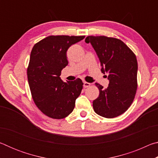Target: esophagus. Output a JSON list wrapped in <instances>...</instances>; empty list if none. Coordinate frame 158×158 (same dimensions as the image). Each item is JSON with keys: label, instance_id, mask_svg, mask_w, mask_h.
<instances>
[{"label": "esophagus", "instance_id": "34e87169", "mask_svg": "<svg viewBox=\"0 0 158 158\" xmlns=\"http://www.w3.org/2000/svg\"><path fill=\"white\" fill-rule=\"evenodd\" d=\"M90 85V83H88V82H85V81L84 82V88H88V87H89Z\"/></svg>", "mask_w": 158, "mask_h": 158}]
</instances>
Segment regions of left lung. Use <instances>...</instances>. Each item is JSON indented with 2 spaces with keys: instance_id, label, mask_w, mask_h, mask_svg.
Returning a JSON list of instances; mask_svg holds the SVG:
<instances>
[{
  "instance_id": "left-lung-1",
  "label": "left lung",
  "mask_w": 158,
  "mask_h": 158,
  "mask_svg": "<svg viewBox=\"0 0 158 158\" xmlns=\"http://www.w3.org/2000/svg\"><path fill=\"white\" fill-rule=\"evenodd\" d=\"M95 51L102 73L108 74L106 89L96 84L99 97L93 102L95 112L111 118L120 116L132 105L137 89L138 65L136 56L123 42L106 36H88L85 40Z\"/></svg>"
}]
</instances>
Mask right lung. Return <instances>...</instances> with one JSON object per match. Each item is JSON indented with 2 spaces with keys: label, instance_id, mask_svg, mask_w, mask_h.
I'll return each mask as SVG.
<instances>
[{
  "label": "right lung",
  "instance_id": "obj_1",
  "mask_svg": "<svg viewBox=\"0 0 158 158\" xmlns=\"http://www.w3.org/2000/svg\"><path fill=\"white\" fill-rule=\"evenodd\" d=\"M85 36H49L34 45L27 69L32 97L46 116L61 119L73 112L83 89L82 81L63 82L61 70L68 65L67 51Z\"/></svg>",
  "mask_w": 158,
  "mask_h": 158
}]
</instances>
